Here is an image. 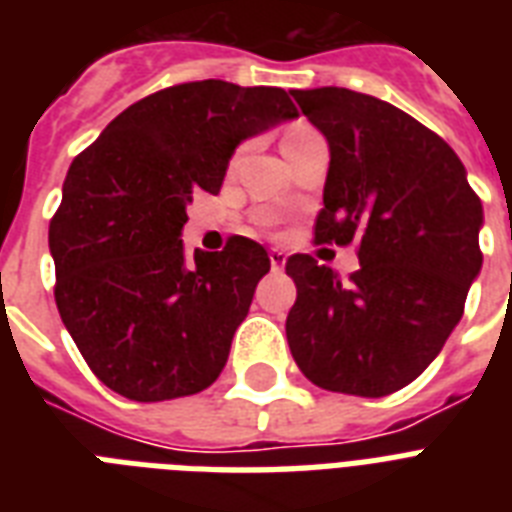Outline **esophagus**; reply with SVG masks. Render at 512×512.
<instances>
[{
	"instance_id": "esophagus-1",
	"label": "esophagus",
	"mask_w": 512,
	"mask_h": 512,
	"mask_svg": "<svg viewBox=\"0 0 512 512\" xmlns=\"http://www.w3.org/2000/svg\"><path fill=\"white\" fill-rule=\"evenodd\" d=\"M268 257H271L273 271H281V268H284V263H287V255H284L281 249H271V252H268Z\"/></svg>"
}]
</instances>
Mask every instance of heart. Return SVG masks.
Instances as JSON below:
<instances>
[{"label":"heart","mask_w":512,"mask_h":512,"mask_svg":"<svg viewBox=\"0 0 512 512\" xmlns=\"http://www.w3.org/2000/svg\"><path fill=\"white\" fill-rule=\"evenodd\" d=\"M311 132H316L313 127H308V124H295V127H289L287 132H284V143H289V140H297V138H305V135H311ZM281 143V146H284Z\"/></svg>","instance_id":"1"}]
</instances>
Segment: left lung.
Returning <instances> with one entry per match:
<instances>
[{
    "label": "left lung",
    "mask_w": 512,
    "mask_h": 512,
    "mask_svg": "<svg viewBox=\"0 0 512 512\" xmlns=\"http://www.w3.org/2000/svg\"><path fill=\"white\" fill-rule=\"evenodd\" d=\"M329 140L316 244H356L342 281L313 255H292L287 316L300 372L324 390L380 398L417 380L460 324L484 263L481 199L449 143L425 124L345 87L292 90Z\"/></svg>",
    "instance_id": "obj_1"
}]
</instances>
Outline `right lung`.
Instances as JSON below:
<instances>
[{"label":"right lung","mask_w":512,"mask_h":512,"mask_svg":"<svg viewBox=\"0 0 512 512\" xmlns=\"http://www.w3.org/2000/svg\"><path fill=\"white\" fill-rule=\"evenodd\" d=\"M297 116L281 87L185 82L132 103L68 167L50 220L55 303L95 377L130 401L209 388L271 257L233 236L185 263V204L233 148Z\"/></svg>","instance_id":"obj_1"}]
</instances>
